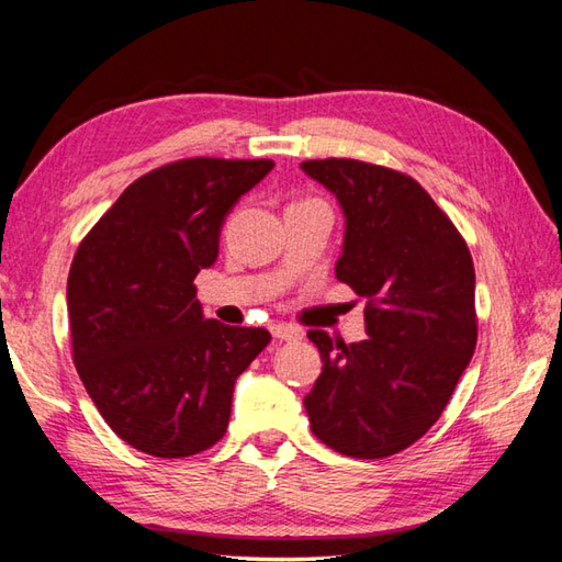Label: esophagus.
<instances>
[{"label": "esophagus", "mask_w": 562, "mask_h": 562, "mask_svg": "<svg viewBox=\"0 0 562 562\" xmlns=\"http://www.w3.org/2000/svg\"><path fill=\"white\" fill-rule=\"evenodd\" d=\"M270 331L274 338H280V340H300L304 336L302 328L292 326V324H272Z\"/></svg>", "instance_id": "1"}]
</instances>
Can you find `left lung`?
Here are the masks:
<instances>
[{"instance_id":"left-lung-1","label":"left lung","mask_w":562,"mask_h":562,"mask_svg":"<svg viewBox=\"0 0 562 562\" xmlns=\"http://www.w3.org/2000/svg\"><path fill=\"white\" fill-rule=\"evenodd\" d=\"M346 214L336 278L366 300L368 338L310 331L322 375L304 397L318 441L350 458L400 453L431 428L475 353L465 238L409 175L353 158L304 160Z\"/></svg>"}]
</instances>
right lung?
I'll return each mask as SVG.
<instances>
[{
  "mask_svg": "<svg viewBox=\"0 0 562 562\" xmlns=\"http://www.w3.org/2000/svg\"><path fill=\"white\" fill-rule=\"evenodd\" d=\"M272 160L184 158L140 175L82 238L68 274L72 360L109 428L153 458L224 438L236 378L266 328L204 318L194 278L226 214Z\"/></svg>",
  "mask_w": 562,
  "mask_h": 562,
  "instance_id": "obj_1",
  "label": "right lung"
}]
</instances>
